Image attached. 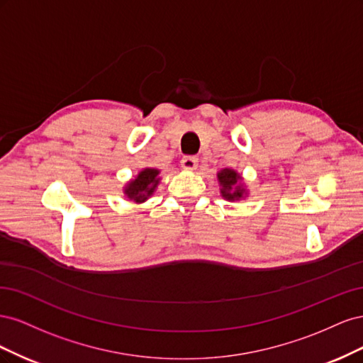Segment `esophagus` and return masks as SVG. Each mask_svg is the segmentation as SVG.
I'll use <instances>...</instances> for the list:
<instances>
[{
	"mask_svg": "<svg viewBox=\"0 0 363 363\" xmlns=\"http://www.w3.org/2000/svg\"><path fill=\"white\" fill-rule=\"evenodd\" d=\"M196 164H199V159L194 156H186L182 159V168L186 171H194L196 168Z\"/></svg>",
	"mask_w": 363,
	"mask_h": 363,
	"instance_id": "obj_1",
	"label": "esophagus"
}]
</instances>
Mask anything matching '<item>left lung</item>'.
<instances>
[{"instance_id": "obj_1", "label": "left lung", "mask_w": 363, "mask_h": 363, "mask_svg": "<svg viewBox=\"0 0 363 363\" xmlns=\"http://www.w3.org/2000/svg\"><path fill=\"white\" fill-rule=\"evenodd\" d=\"M216 180L219 184V192L227 201H240L248 196L247 184L244 182L242 174H239L233 168H224L216 172Z\"/></svg>"}]
</instances>
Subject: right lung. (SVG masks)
<instances>
[{"instance_id":"add662e5","label":"right lung","mask_w":363,"mask_h":363,"mask_svg":"<svg viewBox=\"0 0 363 363\" xmlns=\"http://www.w3.org/2000/svg\"><path fill=\"white\" fill-rule=\"evenodd\" d=\"M160 169L157 168H142L138 175L128 180L123 188L124 195L128 200H133L138 204L145 203L150 196L156 192L160 183Z\"/></svg>"}]
</instances>
